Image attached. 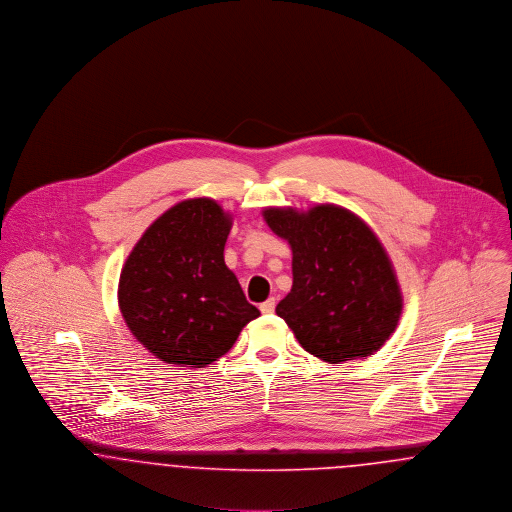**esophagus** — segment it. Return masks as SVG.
<instances>
[{
	"label": "esophagus",
	"instance_id": "esophagus-1",
	"mask_svg": "<svg viewBox=\"0 0 512 512\" xmlns=\"http://www.w3.org/2000/svg\"><path fill=\"white\" fill-rule=\"evenodd\" d=\"M260 310H262V314H273V310H275V298H268L264 304H260Z\"/></svg>",
	"mask_w": 512,
	"mask_h": 512
}]
</instances>
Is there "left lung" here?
I'll return each mask as SVG.
<instances>
[{"label": "left lung", "instance_id": "8db88e82", "mask_svg": "<svg viewBox=\"0 0 512 512\" xmlns=\"http://www.w3.org/2000/svg\"><path fill=\"white\" fill-rule=\"evenodd\" d=\"M269 229L293 250V287L275 312L300 347L327 364L366 358L403 314L397 271L374 229L337 204L268 206Z\"/></svg>", "mask_w": 512, "mask_h": 512}]
</instances>
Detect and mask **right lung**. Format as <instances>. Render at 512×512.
Segmentation results:
<instances>
[{"label": "right lung", "instance_id": "add662e5", "mask_svg": "<svg viewBox=\"0 0 512 512\" xmlns=\"http://www.w3.org/2000/svg\"><path fill=\"white\" fill-rule=\"evenodd\" d=\"M231 227V212L214 198L181 200L152 221L123 264L117 287L123 320L165 364L206 368L260 316L225 266Z\"/></svg>", "mask_w": 512, "mask_h": 512}]
</instances>
